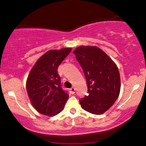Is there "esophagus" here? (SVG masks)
I'll use <instances>...</instances> for the list:
<instances>
[{
    "label": "esophagus",
    "mask_w": 146,
    "mask_h": 146,
    "mask_svg": "<svg viewBox=\"0 0 146 146\" xmlns=\"http://www.w3.org/2000/svg\"><path fill=\"white\" fill-rule=\"evenodd\" d=\"M75 90H76V89H75V88H73V87H72L70 89V92L71 93V94H74Z\"/></svg>",
    "instance_id": "34e87169"
}]
</instances>
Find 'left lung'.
Returning a JSON list of instances; mask_svg holds the SVG:
<instances>
[{
  "instance_id": "1",
  "label": "left lung",
  "mask_w": 146,
  "mask_h": 146,
  "mask_svg": "<svg viewBox=\"0 0 146 146\" xmlns=\"http://www.w3.org/2000/svg\"><path fill=\"white\" fill-rule=\"evenodd\" d=\"M73 53L84 72L88 95L79 100L82 108L100 115L118 99L121 77L115 63L96 46H79Z\"/></svg>"
}]
</instances>
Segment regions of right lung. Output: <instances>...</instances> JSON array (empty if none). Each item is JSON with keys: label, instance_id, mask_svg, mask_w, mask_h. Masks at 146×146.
<instances>
[{"label": "right lung", "instance_id": "obj_1", "mask_svg": "<svg viewBox=\"0 0 146 146\" xmlns=\"http://www.w3.org/2000/svg\"><path fill=\"white\" fill-rule=\"evenodd\" d=\"M71 50H48L36 61L28 75L27 93L32 106L40 113L53 116L64 108L68 94L62 89L58 68Z\"/></svg>", "mask_w": 146, "mask_h": 146}]
</instances>
